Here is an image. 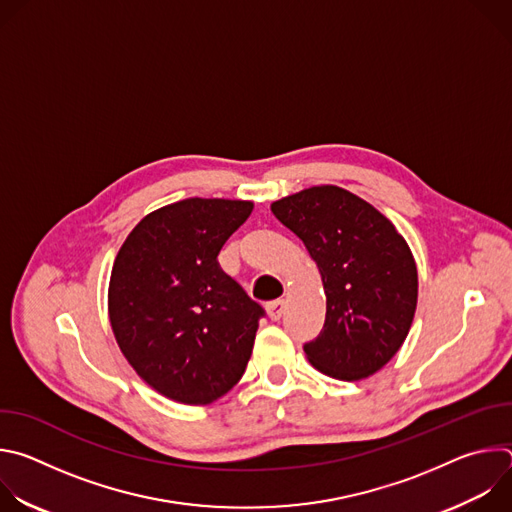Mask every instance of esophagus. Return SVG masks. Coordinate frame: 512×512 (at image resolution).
Wrapping results in <instances>:
<instances>
[{
	"label": "esophagus",
	"instance_id": "obj_1",
	"mask_svg": "<svg viewBox=\"0 0 512 512\" xmlns=\"http://www.w3.org/2000/svg\"><path fill=\"white\" fill-rule=\"evenodd\" d=\"M283 310H285V302L283 300H275V302H269L267 304V316L277 322L281 316H283Z\"/></svg>",
	"mask_w": 512,
	"mask_h": 512
}]
</instances>
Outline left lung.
Here are the masks:
<instances>
[{
  "mask_svg": "<svg viewBox=\"0 0 512 512\" xmlns=\"http://www.w3.org/2000/svg\"><path fill=\"white\" fill-rule=\"evenodd\" d=\"M316 261L326 320L304 344L314 367L340 381L377 373L409 334L417 306V267L387 216L338 186H314L271 204Z\"/></svg>",
  "mask_w": 512,
  "mask_h": 512,
  "instance_id": "obj_1",
  "label": "left lung"
}]
</instances>
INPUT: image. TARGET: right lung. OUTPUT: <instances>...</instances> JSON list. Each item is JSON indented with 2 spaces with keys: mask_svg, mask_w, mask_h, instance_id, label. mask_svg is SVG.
Masks as SVG:
<instances>
[{
  "mask_svg": "<svg viewBox=\"0 0 512 512\" xmlns=\"http://www.w3.org/2000/svg\"><path fill=\"white\" fill-rule=\"evenodd\" d=\"M253 202L186 198L129 233L109 283V320L135 373L164 397L206 405L243 377L265 310L218 263Z\"/></svg>",
  "mask_w": 512,
  "mask_h": 512,
  "instance_id": "right-lung-1",
  "label": "right lung"
}]
</instances>
